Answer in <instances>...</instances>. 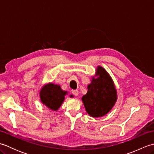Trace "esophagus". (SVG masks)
<instances>
[{"instance_id":"esophagus-1","label":"esophagus","mask_w":154,"mask_h":154,"mask_svg":"<svg viewBox=\"0 0 154 154\" xmlns=\"http://www.w3.org/2000/svg\"><path fill=\"white\" fill-rule=\"evenodd\" d=\"M72 93H73L75 96H78V94H79V91L77 90H72Z\"/></svg>"}]
</instances>
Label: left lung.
<instances>
[{
  "mask_svg": "<svg viewBox=\"0 0 154 154\" xmlns=\"http://www.w3.org/2000/svg\"><path fill=\"white\" fill-rule=\"evenodd\" d=\"M87 89L81 99L86 112L94 118L106 115L116 102L117 91L110 75L103 67H97L95 77Z\"/></svg>",
  "mask_w": 154,
  "mask_h": 154,
  "instance_id": "8db88e82",
  "label": "left lung"
}]
</instances>
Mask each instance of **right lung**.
I'll list each match as a JSON object with an SVG mask.
<instances>
[{
    "label": "right lung",
    "instance_id": "obj_1",
    "mask_svg": "<svg viewBox=\"0 0 154 154\" xmlns=\"http://www.w3.org/2000/svg\"><path fill=\"white\" fill-rule=\"evenodd\" d=\"M67 94V91H64L61 89L58 85L54 83H48L42 88L40 91V97L41 102L49 109L56 111L61 106L65 100V96ZM73 97V95H70Z\"/></svg>",
    "mask_w": 154,
    "mask_h": 154
}]
</instances>
